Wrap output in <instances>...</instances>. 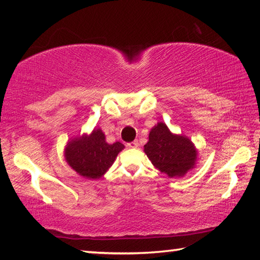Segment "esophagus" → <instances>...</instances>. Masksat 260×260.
<instances>
[{"instance_id": "34e87169", "label": "esophagus", "mask_w": 260, "mask_h": 260, "mask_svg": "<svg viewBox=\"0 0 260 260\" xmlns=\"http://www.w3.org/2000/svg\"><path fill=\"white\" fill-rule=\"evenodd\" d=\"M127 147L132 148V149H136L139 147V142L138 141H133V142H129L128 144H127Z\"/></svg>"}]
</instances>
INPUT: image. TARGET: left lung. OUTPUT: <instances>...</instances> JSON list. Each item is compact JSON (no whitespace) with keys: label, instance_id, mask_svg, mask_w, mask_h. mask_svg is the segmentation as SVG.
Wrapping results in <instances>:
<instances>
[{"label":"left lung","instance_id":"8db88e82","mask_svg":"<svg viewBox=\"0 0 260 260\" xmlns=\"http://www.w3.org/2000/svg\"><path fill=\"white\" fill-rule=\"evenodd\" d=\"M144 152L152 165L169 178L184 177L199 160V151L191 140L186 135L173 134L162 121L151 128Z\"/></svg>","mask_w":260,"mask_h":260}]
</instances>
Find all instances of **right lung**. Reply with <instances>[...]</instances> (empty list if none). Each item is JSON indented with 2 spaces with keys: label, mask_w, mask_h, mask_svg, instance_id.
I'll use <instances>...</instances> for the list:
<instances>
[{
  "label": "right lung",
  "mask_w": 260,
  "mask_h": 260,
  "mask_svg": "<svg viewBox=\"0 0 260 260\" xmlns=\"http://www.w3.org/2000/svg\"><path fill=\"white\" fill-rule=\"evenodd\" d=\"M124 148L120 142L108 143L102 129L94 128L90 134L70 139L64 149V157L80 177L96 180L107 173Z\"/></svg>",
  "instance_id": "right-lung-1"
}]
</instances>
